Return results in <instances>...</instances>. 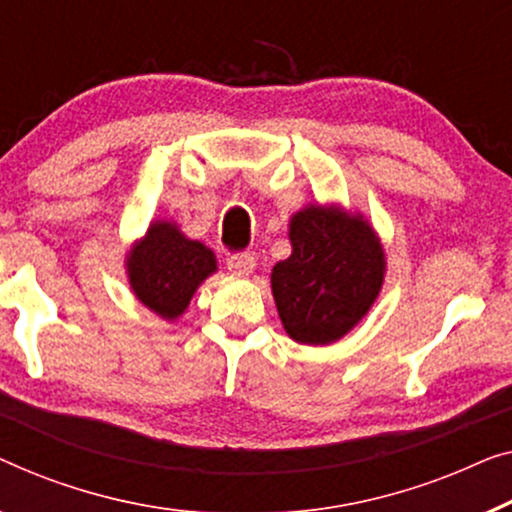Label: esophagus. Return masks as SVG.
I'll list each match as a JSON object with an SVG mask.
<instances>
[{"mask_svg":"<svg viewBox=\"0 0 512 512\" xmlns=\"http://www.w3.org/2000/svg\"><path fill=\"white\" fill-rule=\"evenodd\" d=\"M227 269L236 273V276H250L255 269V257L248 253H236L227 257Z\"/></svg>","mask_w":512,"mask_h":512,"instance_id":"1","label":"esophagus"}]
</instances>
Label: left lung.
<instances>
[{
    "mask_svg": "<svg viewBox=\"0 0 512 512\" xmlns=\"http://www.w3.org/2000/svg\"><path fill=\"white\" fill-rule=\"evenodd\" d=\"M292 255L273 266L280 322L304 345H329L369 313L385 278V250L364 215L311 204L290 220Z\"/></svg>",
    "mask_w": 512,
    "mask_h": 512,
    "instance_id": "left-lung-1",
    "label": "left lung"
}]
</instances>
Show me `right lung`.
<instances>
[{
  "label": "right lung",
  "mask_w": 512,
  "mask_h": 512,
  "mask_svg": "<svg viewBox=\"0 0 512 512\" xmlns=\"http://www.w3.org/2000/svg\"><path fill=\"white\" fill-rule=\"evenodd\" d=\"M132 292L164 320H176L190 306L197 287L218 271L211 248L192 241L176 222H150L146 236L125 257Z\"/></svg>",
  "instance_id": "1"
}]
</instances>
